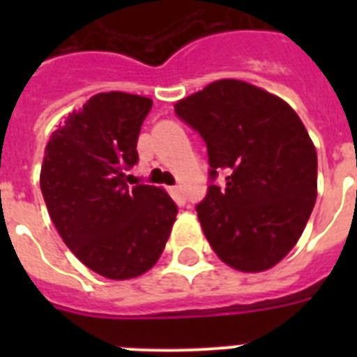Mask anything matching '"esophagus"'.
I'll return each mask as SVG.
<instances>
[{"label": "esophagus", "instance_id": "obj_1", "mask_svg": "<svg viewBox=\"0 0 357 357\" xmlns=\"http://www.w3.org/2000/svg\"><path fill=\"white\" fill-rule=\"evenodd\" d=\"M169 191H172V197L175 198V202L176 204H184V193H182V188L181 185H173L172 189H169Z\"/></svg>", "mask_w": 357, "mask_h": 357}]
</instances>
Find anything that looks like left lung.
<instances>
[{"label": "left lung", "instance_id": "left-lung-1", "mask_svg": "<svg viewBox=\"0 0 357 357\" xmlns=\"http://www.w3.org/2000/svg\"><path fill=\"white\" fill-rule=\"evenodd\" d=\"M204 137L211 184L197 206L202 230L225 264L270 270L296 245L317 202V148L295 110L275 94L223 78L175 103Z\"/></svg>", "mask_w": 357, "mask_h": 357}]
</instances>
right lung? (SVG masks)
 I'll use <instances>...</instances> for the list:
<instances>
[{"label": "right lung", "instance_id": "obj_1", "mask_svg": "<svg viewBox=\"0 0 357 357\" xmlns=\"http://www.w3.org/2000/svg\"><path fill=\"white\" fill-rule=\"evenodd\" d=\"M151 100L98 93L50 137L40 191L62 241L112 280L143 275L159 261L178 209L166 189L128 185Z\"/></svg>", "mask_w": 357, "mask_h": 357}]
</instances>
